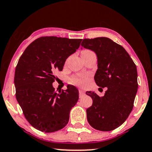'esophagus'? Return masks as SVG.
Segmentation results:
<instances>
[{
  "label": "esophagus",
  "mask_w": 152,
  "mask_h": 152,
  "mask_svg": "<svg viewBox=\"0 0 152 152\" xmlns=\"http://www.w3.org/2000/svg\"><path fill=\"white\" fill-rule=\"evenodd\" d=\"M78 92H79V96H80V97H82L83 95H85V92H84L83 90L80 89L79 90H78Z\"/></svg>",
  "instance_id": "1"
}]
</instances>
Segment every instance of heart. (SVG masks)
<instances>
[{"label":"heart","instance_id":"b5f03b06","mask_svg":"<svg viewBox=\"0 0 152 152\" xmlns=\"http://www.w3.org/2000/svg\"><path fill=\"white\" fill-rule=\"evenodd\" d=\"M85 51H89V50H85ZM88 80V77L87 76H83V75H80L78 76H74L71 78V82L72 83L76 84L78 86H83L85 85L87 83Z\"/></svg>","mask_w":152,"mask_h":152}]
</instances>
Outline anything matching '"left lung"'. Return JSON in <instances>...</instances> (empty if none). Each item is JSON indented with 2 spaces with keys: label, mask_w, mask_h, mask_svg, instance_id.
I'll use <instances>...</instances> for the list:
<instances>
[{
  "label": "left lung",
  "mask_w": 152,
  "mask_h": 152,
  "mask_svg": "<svg viewBox=\"0 0 152 152\" xmlns=\"http://www.w3.org/2000/svg\"><path fill=\"white\" fill-rule=\"evenodd\" d=\"M81 46L97 55L94 78L99 88H107L103 97L86 92L93 99L86 110L88 121L96 130H113L124 124L133 108L138 88L137 67L126 50L109 38H85Z\"/></svg>",
  "instance_id": "8db88e82"
}]
</instances>
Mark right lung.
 I'll list each match as a JSON object with an SVG mask.
<instances>
[{"mask_svg": "<svg viewBox=\"0 0 152 152\" xmlns=\"http://www.w3.org/2000/svg\"><path fill=\"white\" fill-rule=\"evenodd\" d=\"M82 39L41 37L26 48L15 69L16 98L28 122L36 129L53 132L65 127L71 109L78 100V90L67 86L57 93L53 86L55 71L63 69Z\"/></svg>", "mask_w": 152, "mask_h": 152, "instance_id": "1", "label": "right lung"}]
</instances>
